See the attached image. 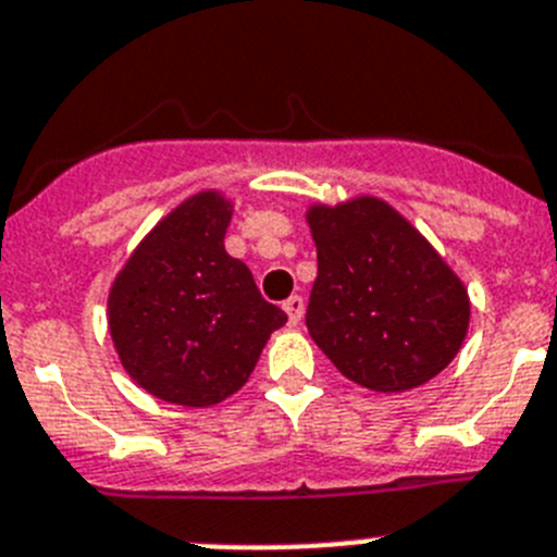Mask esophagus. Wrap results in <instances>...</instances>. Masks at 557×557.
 <instances>
[{
	"instance_id": "1",
	"label": "esophagus",
	"mask_w": 557,
	"mask_h": 557,
	"mask_svg": "<svg viewBox=\"0 0 557 557\" xmlns=\"http://www.w3.org/2000/svg\"><path fill=\"white\" fill-rule=\"evenodd\" d=\"M283 310H285V313H288V322L290 324H299V322H302V313H305V299L294 294V297L285 299Z\"/></svg>"
}]
</instances>
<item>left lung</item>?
Masks as SVG:
<instances>
[{
    "label": "left lung",
    "instance_id": "1",
    "mask_svg": "<svg viewBox=\"0 0 557 557\" xmlns=\"http://www.w3.org/2000/svg\"><path fill=\"white\" fill-rule=\"evenodd\" d=\"M319 274L310 338L344 377L380 394L419 388L453 363L469 333L463 280L380 197L310 205Z\"/></svg>",
    "mask_w": 557,
    "mask_h": 557
}]
</instances>
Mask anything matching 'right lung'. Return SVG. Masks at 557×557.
Returning <instances> with one entry per match:
<instances>
[{"label": "right lung", "instance_id": "right-lung-1", "mask_svg": "<svg viewBox=\"0 0 557 557\" xmlns=\"http://www.w3.org/2000/svg\"><path fill=\"white\" fill-rule=\"evenodd\" d=\"M233 202L199 191L160 219L108 294V327L124 372L183 408L233 397L269 335L288 322L260 297L252 272L224 249Z\"/></svg>", "mask_w": 557, "mask_h": 557}]
</instances>
